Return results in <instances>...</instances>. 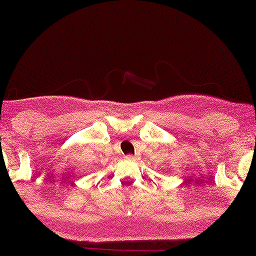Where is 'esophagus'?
I'll use <instances>...</instances> for the list:
<instances>
[{"label":"esophagus","mask_w":256,"mask_h":256,"mask_svg":"<svg viewBox=\"0 0 256 256\" xmlns=\"http://www.w3.org/2000/svg\"><path fill=\"white\" fill-rule=\"evenodd\" d=\"M125 158H126L128 160H136V156H132V154H128V156H126Z\"/></svg>","instance_id":"obj_1"}]
</instances>
